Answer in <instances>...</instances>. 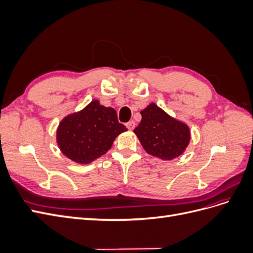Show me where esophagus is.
Here are the masks:
<instances>
[{
  "label": "esophagus",
  "instance_id": "obj_1",
  "mask_svg": "<svg viewBox=\"0 0 253 253\" xmlns=\"http://www.w3.org/2000/svg\"><path fill=\"white\" fill-rule=\"evenodd\" d=\"M126 127L129 129V131H132V129H134V127H135V122L133 120L128 121L126 124Z\"/></svg>",
  "mask_w": 253,
  "mask_h": 253
}]
</instances>
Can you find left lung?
Masks as SVG:
<instances>
[{
    "instance_id": "obj_1",
    "label": "left lung",
    "mask_w": 253,
    "mask_h": 253,
    "mask_svg": "<svg viewBox=\"0 0 253 253\" xmlns=\"http://www.w3.org/2000/svg\"><path fill=\"white\" fill-rule=\"evenodd\" d=\"M140 114L142 118L134 133L147 153L165 160L182 154L190 141L187 125L169 116L155 103L149 104Z\"/></svg>"
}]
</instances>
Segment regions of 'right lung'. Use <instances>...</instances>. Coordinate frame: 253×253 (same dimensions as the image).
I'll return each instance as SVG.
<instances>
[{
	"label": "right lung",
	"mask_w": 253,
	"mask_h": 253,
	"mask_svg": "<svg viewBox=\"0 0 253 253\" xmlns=\"http://www.w3.org/2000/svg\"><path fill=\"white\" fill-rule=\"evenodd\" d=\"M126 129L118 121L116 111L94 100L61 121L57 141L66 157L78 164H88L105 154L115 138Z\"/></svg>",
	"instance_id": "obj_1"
}]
</instances>
